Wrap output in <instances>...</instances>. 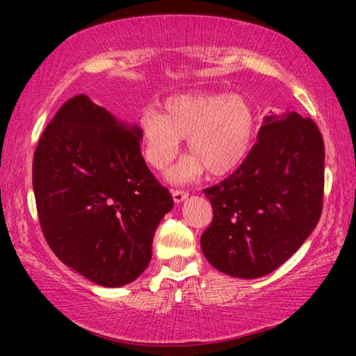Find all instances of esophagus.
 <instances>
[{"label":"esophagus","instance_id":"1","mask_svg":"<svg viewBox=\"0 0 356 356\" xmlns=\"http://www.w3.org/2000/svg\"><path fill=\"white\" fill-rule=\"evenodd\" d=\"M186 199V193L184 191H173V201L175 202H183Z\"/></svg>","mask_w":356,"mask_h":356}]
</instances>
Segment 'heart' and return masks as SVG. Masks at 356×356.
I'll return each instance as SVG.
<instances>
[{
    "mask_svg": "<svg viewBox=\"0 0 356 356\" xmlns=\"http://www.w3.org/2000/svg\"><path fill=\"white\" fill-rule=\"evenodd\" d=\"M238 126L230 120L216 118L209 126H201L188 139V159L197 165L212 162L218 152L232 147L238 139Z\"/></svg>",
    "mask_w": 356,
    "mask_h": 356,
    "instance_id": "b5f03b06",
    "label": "heart"
}]
</instances>
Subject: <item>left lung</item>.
Returning <instances> with one entry per match:
<instances>
[{
	"mask_svg": "<svg viewBox=\"0 0 356 356\" xmlns=\"http://www.w3.org/2000/svg\"><path fill=\"white\" fill-rule=\"evenodd\" d=\"M143 133L86 94L63 104L33 154L43 236L63 264L97 285L123 286L147 269L173 199L140 155Z\"/></svg>",
	"mask_w": 356,
	"mask_h": 356,
	"instance_id": "left-lung-1",
	"label": "left lung"
}]
</instances>
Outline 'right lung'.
Wrapping results in <instances>:
<instances>
[{"instance_id": "right-lung-1", "label": "right lung", "mask_w": 356, "mask_h": 356, "mask_svg": "<svg viewBox=\"0 0 356 356\" xmlns=\"http://www.w3.org/2000/svg\"><path fill=\"white\" fill-rule=\"evenodd\" d=\"M204 194L213 212L201 236L206 259L236 279L270 274L308 240L323 211L318 126L296 111H270L245 162Z\"/></svg>"}]
</instances>
